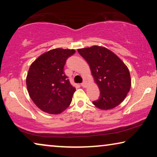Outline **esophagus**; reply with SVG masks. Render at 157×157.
Masks as SVG:
<instances>
[{
  "instance_id": "1",
  "label": "esophagus",
  "mask_w": 157,
  "mask_h": 157,
  "mask_svg": "<svg viewBox=\"0 0 157 157\" xmlns=\"http://www.w3.org/2000/svg\"><path fill=\"white\" fill-rule=\"evenodd\" d=\"M81 86L83 87V88L86 87V81H83V82L81 83Z\"/></svg>"
}]
</instances>
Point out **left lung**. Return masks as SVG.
<instances>
[{"mask_svg":"<svg viewBox=\"0 0 157 157\" xmlns=\"http://www.w3.org/2000/svg\"><path fill=\"white\" fill-rule=\"evenodd\" d=\"M78 52L89 63L99 88L100 96L93 104L102 110H109L121 104L131 88L130 73L124 62L101 46L78 49Z\"/></svg>","mask_w":157,"mask_h":157,"instance_id":"8db88e82","label":"left lung"}]
</instances>
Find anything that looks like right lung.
<instances>
[{
    "label": "right lung",
    "instance_id": "obj_1",
    "mask_svg": "<svg viewBox=\"0 0 157 157\" xmlns=\"http://www.w3.org/2000/svg\"><path fill=\"white\" fill-rule=\"evenodd\" d=\"M74 49L56 48L40 56L30 66L26 77L29 96L40 110L58 114L71 103L76 89L63 71Z\"/></svg>",
    "mask_w": 157,
    "mask_h": 157
}]
</instances>
